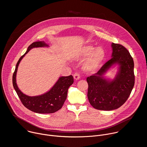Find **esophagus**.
<instances>
[{
	"label": "esophagus",
	"instance_id": "obj_1",
	"mask_svg": "<svg viewBox=\"0 0 147 147\" xmlns=\"http://www.w3.org/2000/svg\"><path fill=\"white\" fill-rule=\"evenodd\" d=\"M73 77H74V78L76 80H79L80 78V75L78 73H75L73 75Z\"/></svg>",
	"mask_w": 147,
	"mask_h": 147
}]
</instances>
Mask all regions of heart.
Instances as JSON below:
<instances>
[{"label":"heart","instance_id":"obj_1","mask_svg":"<svg viewBox=\"0 0 147 147\" xmlns=\"http://www.w3.org/2000/svg\"><path fill=\"white\" fill-rule=\"evenodd\" d=\"M77 56L82 59L88 57L84 63V68L86 70L94 71L100 66L105 58V52L101 47L95 49L92 45H86L80 49Z\"/></svg>","mask_w":147,"mask_h":147}]
</instances>
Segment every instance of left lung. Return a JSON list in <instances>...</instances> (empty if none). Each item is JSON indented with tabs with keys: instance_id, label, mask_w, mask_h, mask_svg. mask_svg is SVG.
Masks as SVG:
<instances>
[{
	"instance_id": "8db88e82",
	"label": "left lung",
	"mask_w": 147,
	"mask_h": 147,
	"mask_svg": "<svg viewBox=\"0 0 147 147\" xmlns=\"http://www.w3.org/2000/svg\"><path fill=\"white\" fill-rule=\"evenodd\" d=\"M112 58L96 73L88 77V98L94 108L112 111L120 108L129 97L134 85V61L127 49L118 44H112ZM115 64L119 66L113 80L103 75Z\"/></svg>"
}]
</instances>
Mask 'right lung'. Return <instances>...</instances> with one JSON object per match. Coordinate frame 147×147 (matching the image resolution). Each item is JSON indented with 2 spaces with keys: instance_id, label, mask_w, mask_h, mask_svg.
Here are the masks:
<instances>
[{
  "instance_id": "right-lung-1",
  "label": "right lung",
  "mask_w": 147,
  "mask_h": 147,
  "mask_svg": "<svg viewBox=\"0 0 147 147\" xmlns=\"http://www.w3.org/2000/svg\"><path fill=\"white\" fill-rule=\"evenodd\" d=\"M47 47H49L48 45L44 41H37L31 44L26 52L19 59L13 75V87L20 100L26 108L37 113H52L60 109L66 99L68 89L74 82L73 77L71 75L60 77L49 91L35 96H28L20 90L16 83V74L20 62L31 49Z\"/></svg>"
}]
</instances>
